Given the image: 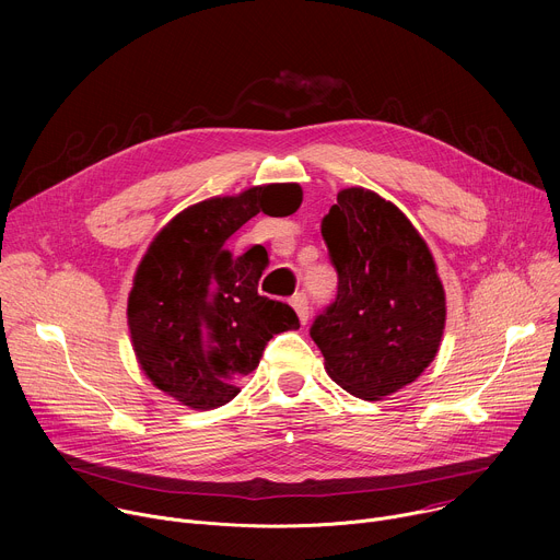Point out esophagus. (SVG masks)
Returning <instances> with one entry per match:
<instances>
[{
  "mask_svg": "<svg viewBox=\"0 0 560 560\" xmlns=\"http://www.w3.org/2000/svg\"><path fill=\"white\" fill-rule=\"evenodd\" d=\"M292 307L296 310L299 314V322L301 324H307V316H310V303H307V294L305 292H296L292 299H290Z\"/></svg>",
  "mask_w": 560,
  "mask_h": 560,
  "instance_id": "obj_1",
  "label": "esophagus"
}]
</instances>
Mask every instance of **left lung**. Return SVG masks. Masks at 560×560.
<instances>
[{
  "label": "left lung",
  "mask_w": 560,
  "mask_h": 560,
  "mask_svg": "<svg viewBox=\"0 0 560 560\" xmlns=\"http://www.w3.org/2000/svg\"><path fill=\"white\" fill-rule=\"evenodd\" d=\"M322 234L339 283L310 337L335 383L378 401L436 357L445 292L434 259L408 217L363 188L339 192Z\"/></svg>",
  "instance_id": "8db88e82"
}]
</instances>
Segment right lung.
<instances>
[{"mask_svg": "<svg viewBox=\"0 0 560 560\" xmlns=\"http://www.w3.org/2000/svg\"><path fill=\"white\" fill-rule=\"evenodd\" d=\"M296 184L250 188L177 214L150 244L128 299L137 359L150 381L188 408L212 410L238 394L268 341L299 328L296 312L259 294L264 255L234 257L228 238L257 212L285 217Z\"/></svg>", "mask_w": 560, "mask_h": 560, "instance_id": "1", "label": "right lung"}]
</instances>
